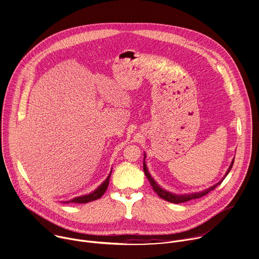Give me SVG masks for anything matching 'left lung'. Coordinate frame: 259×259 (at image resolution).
I'll return each instance as SVG.
<instances>
[{
    "mask_svg": "<svg viewBox=\"0 0 259 259\" xmlns=\"http://www.w3.org/2000/svg\"><path fill=\"white\" fill-rule=\"evenodd\" d=\"M145 158H146V155H145V153H144V158H143V170H144L145 176L147 177V179H149V181H150V183H151V186H152L153 190L155 191V193H156L160 198L164 199L165 201H168V202H170V203H175V204H179V203H183V202H188V201L193 200V199L201 198V197L207 195L210 191H213L217 186H219V184L224 181V179H225V178L227 177V175L230 173V171H231V169H232V167H233V165H234V161H235V158H234L233 161H232V163H231V165H230V167H229V169H228V171L226 172L225 176H224L223 178H221V180H219L217 183H215L214 186H212V187H210V188H208V189H206V190H204V191L198 192V193H190V194H181V195H179V194L171 193V192H169V191L163 189V188L160 186V184H158V182L153 178V176L151 175V173H150V171H149V168H147V166H146Z\"/></svg>",
    "mask_w": 259,
    "mask_h": 259,
    "instance_id": "8db88e82",
    "label": "left lung"
}]
</instances>
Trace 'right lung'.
Wrapping results in <instances>:
<instances>
[{"label":"right lung","instance_id":"obj_1","mask_svg":"<svg viewBox=\"0 0 259 259\" xmlns=\"http://www.w3.org/2000/svg\"><path fill=\"white\" fill-rule=\"evenodd\" d=\"M113 170V168H112ZM112 170H110L108 176L105 178V180L100 184V186L94 190L93 192L89 193V194H86V195H83V196H79V197H75L72 198L71 200H68V201H64L62 203H80V204H86V203H89V202H92V201H95L99 198L102 197V195L105 193L107 187H108V183H109V178H110V174H112Z\"/></svg>","mask_w":259,"mask_h":259}]
</instances>
